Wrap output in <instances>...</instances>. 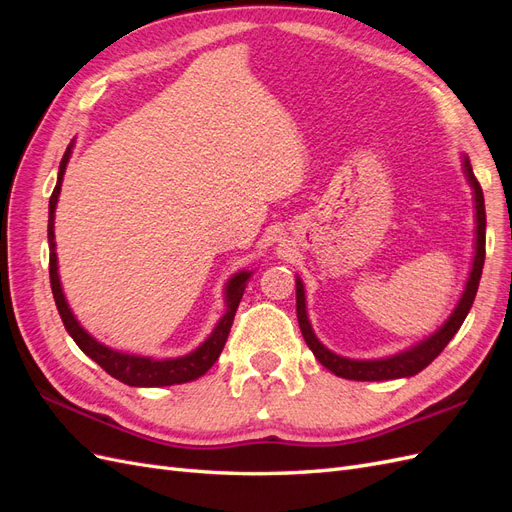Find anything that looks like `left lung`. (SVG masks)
Wrapping results in <instances>:
<instances>
[{"label": "left lung", "mask_w": 512, "mask_h": 512, "mask_svg": "<svg viewBox=\"0 0 512 512\" xmlns=\"http://www.w3.org/2000/svg\"><path fill=\"white\" fill-rule=\"evenodd\" d=\"M463 168H466V175H468L470 185L474 188V198H476V256H474V265H472V273H470L466 292H463V297H461L457 309L453 312V316L446 320V324L436 335H431L429 339H425L423 344H418L416 348L401 352L397 356H391V359H380V361H350V359H344V356L333 354L331 350H327L318 342L312 327H309V320H307V314H305L303 284H301V280H297V318H299L301 333L305 337L309 350L314 352L316 359L329 371H333L335 376L346 378V380H359V382L395 380V378L414 376V374H418V371H423L433 359H436V356L446 348V344L455 337V333L459 331L463 320H466L470 307L474 303V297H476L480 273H483V265H485V224H487V215H485L483 190H480V183L472 173V166H470L468 158H466V162H463Z\"/></svg>", "instance_id": "obj_1"}]
</instances>
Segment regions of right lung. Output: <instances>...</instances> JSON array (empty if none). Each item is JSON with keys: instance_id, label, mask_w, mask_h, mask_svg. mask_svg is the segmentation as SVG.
<instances>
[{"instance_id": "1", "label": "right lung", "mask_w": 512, "mask_h": 512, "mask_svg": "<svg viewBox=\"0 0 512 512\" xmlns=\"http://www.w3.org/2000/svg\"><path fill=\"white\" fill-rule=\"evenodd\" d=\"M70 151H72V147H68L64 158H61L57 185H55V190L49 200V245H51L49 277H51V288H53V299L57 305V312H59L61 320H64L66 331L70 333L76 346H79L91 361H96L108 376H113L128 386H170V384L190 382V380H196L203 374H207L211 365L218 361L220 352L224 350V344H226L230 327H232V320H235L239 301L243 297L245 282L250 280V273L241 271L228 282V286H226L228 309H226L224 318L220 320L218 327H215V331L211 333L207 342L188 356H181V359H168V361H153V359H145V356L115 352L111 348L102 346L100 342H96L94 337L81 329V324L76 322V318L70 312L64 292H61L59 275H57V256L53 252L55 250V232H53L55 205H57V196L61 190V179H64V173H66V164L70 160Z\"/></svg>"}]
</instances>
